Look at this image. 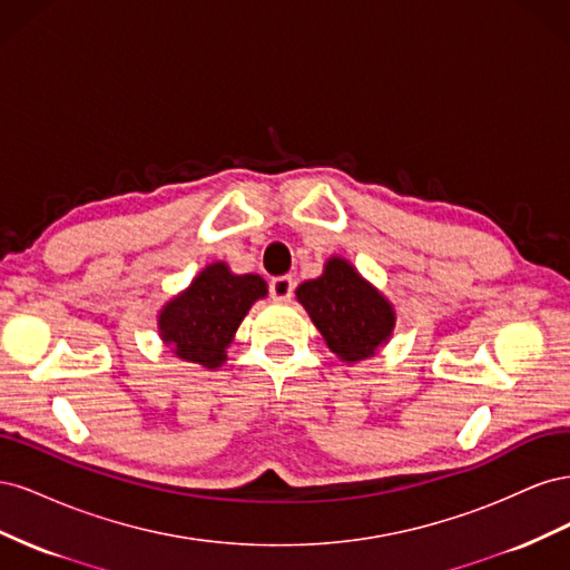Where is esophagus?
Instances as JSON below:
<instances>
[{
    "mask_svg": "<svg viewBox=\"0 0 570 570\" xmlns=\"http://www.w3.org/2000/svg\"><path fill=\"white\" fill-rule=\"evenodd\" d=\"M268 292L273 302H289L292 292H295V281H292V275H278V278L271 281Z\"/></svg>",
    "mask_w": 570,
    "mask_h": 570,
    "instance_id": "1",
    "label": "esophagus"
}]
</instances>
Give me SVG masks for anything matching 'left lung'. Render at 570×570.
Instances as JSON below:
<instances>
[{"instance_id": "1", "label": "left lung", "mask_w": 570, "mask_h": 570, "mask_svg": "<svg viewBox=\"0 0 570 570\" xmlns=\"http://www.w3.org/2000/svg\"><path fill=\"white\" fill-rule=\"evenodd\" d=\"M297 299L323 335L327 350L347 364L373 356L394 331V308L342 256H331L323 275L297 287Z\"/></svg>"}]
</instances>
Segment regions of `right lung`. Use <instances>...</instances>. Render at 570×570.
<instances>
[{"label": "right lung", "instance_id": "obj_1", "mask_svg": "<svg viewBox=\"0 0 570 570\" xmlns=\"http://www.w3.org/2000/svg\"><path fill=\"white\" fill-rule=\"evenodd\" d=\"M266 295L262 275H235L228 264H209L159 312L161 340L178 358L218 368L252 304Z\"/></svg>", "mask_w": 570, "mask_h": 570}]
</instances>
